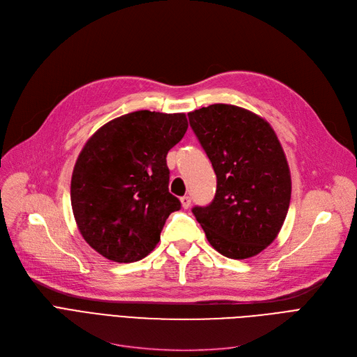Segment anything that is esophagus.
Wrapping results in <instances>:
<instances>
[{
    "label": "esophagus",
    "mask_w": 357,
    "mask_h": 357,
    "mask_svg": "<svg viewBox=\"0 0 357 357\" xmlns=\"http://www.w3.org/2000/svg\"><path fill=\"white\" fill-rule=\"evenodd\" d=\"M181 204H182V208H185V210H188V208L191 207V198H190L188 195H185V197H182V198H181Z\"/></svg>",
    "instance_id": "34e87169"
}]
</instances>
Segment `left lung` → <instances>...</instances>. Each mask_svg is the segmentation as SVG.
<instances>
[{
  "label": "left lung",
  "instance_id": "8db88e82",
  "mask_svg": "<svg viewBox=\"0 0 357 357\" xmlns=\"http://www.w3.org/2000/svg\"><path fill=\"white\" fill-rule=\"evenodd\" d=\"M188 117L217 175L213 202L192 213L218 253L256 256L276 238L289 208L284 149L268 121L241 107L213 104Z\"/></svg>",
  "mask_w": 357,
  "mask_h": 357
}]
</instances>
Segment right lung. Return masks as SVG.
<instances>
[{
  "mask_svg": "<svg viewBox=\"0 0 357 357\" xmlns=\"http://www.w3.org/2000/svg\"><path fill=\"white\" fill-rule=\"evenodd\" d=\"M188 128L183 112L135 111L108 121L85 143L73 167L70 204L88 245L131 264L160 240L181 202L169 192L166 155Z\"/></svg>",
  "mask_w": 357,
  "mask_h": 357,
  "instance_id": "obj_1",
  "label": "right lung"
}]
</instances>
